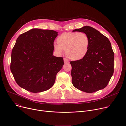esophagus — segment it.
<instances>
[{"mask_svg": "<svg viewBox=\"0 0 126 126\" xmlns=\"http://www.w3.org/2000/svg\"><path fill=\"white\" fill-rule=\"evenodd\" d=\"M64 62L65 63H69V61H68V59H67L66 58H64Z\"/></svg>", "mask_w": 126, "mask_h": 126, "instance_id": "obj_1", "label": "esophagus"}]
</instances>
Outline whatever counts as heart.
Returning <instances> with one entry per match:
<instances>
[{
  "mask_svg": "<svg viewBox=\"0 0 126 126\" xmlns=\"http://www.w3.org/2000/svg\"><path fill=\"white\" fill-rule=\"evenodd\" d=\"M54 47L56 51L62 54L66 51L68 57L72 60L82 59L86 55L89 46L88 36L84 32H65L57 39Z\"/></svg>",
  "mask_w": 126,
  "mask_h": 126,
  "instance_id": "heart-1",
  "label": "heart"
}]
</instances>
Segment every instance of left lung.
Segmentation results:
<instances>
[{"instance_id": "left-lung-1", "label": "left lung", "mask_w": 126, "mask_h": 126, "mask_svg": "<svg viewBox=\"0 0 126 126\" xmlns=\"http://www.w3.org/2000/svg\"><path fill=\"white\" fill-rule=\"evenodd\" d=\"M72 32L86 33L90 42L84 58L70 62L73 86L87 93L105 88L113 73L114 53L110 41L99 31L88 26Z\"/></svg>"}]
</instances>
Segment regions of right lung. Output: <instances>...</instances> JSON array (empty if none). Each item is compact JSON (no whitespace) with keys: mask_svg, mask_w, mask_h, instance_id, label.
<instances>
[{"mask_svg":"<svg viewBox=\"0 0 126 126\" xmlns=\"http://www.w3.org/2000/svg\"><path fill=\"white\" fill-rule=\"evenodd\" d=\"M58 32L32 29L17 38L11 52L10 70L16 83L33 93L51 88L64 65L63 58L53 56Z\"/></svg>","mask_w":126,"mask_h":126,"instance_id":"obj_1","label":"right lung"}]
</instances>
